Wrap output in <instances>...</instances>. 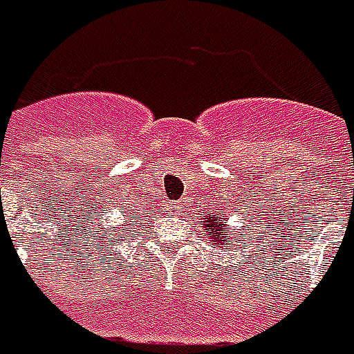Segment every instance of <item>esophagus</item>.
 Instances as JSON below:
<instances>
[{
  "instance_id": "34e87169",
  "label": "esophagus",
  "mask_w": 354,
  "mask_h": 354,
  "mask_svg": "<svg viewBox=\"0 0 354 354\" xmlns=\"http://www.w3.org/2000/svg\"><path fill=\"white\" fill-rule=\"evenodd\" d=\"M182 208H184V203H182V201H176V203H170L169 205V210L170 212H174V214H178Z\"/></svg>"
}]
</instances>
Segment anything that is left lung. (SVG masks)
Returning <instances> with one entry per match:
<instances>
[{"instance_id": "1", "label": "left lung", "mask_w": 354, "mask_h": 354, "mask_svg": "<svg viewBox=\"0 0 354 354\" xmlns=\"http://www.w3.org/2000/svg\"><path fill=\"white\" fill-rule=\"evenodd\" d=\"M201 227L207 233V239L214 246L218 245H231L233 239L227 237V220L225 218H218L216 212L210 210V214L203 218V223ZM237 241V239H235Z\"/></svg>"}]
</instances>
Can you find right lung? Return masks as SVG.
I'll return each mask as SVG.
<instances>
[{
    "label": "right lung",
    "instance_id": "right-lung-1",
    "mask_svg": "<svg viewBox=\"0 0 354 354\" xmlns=\"http://www.w3.org/2000/svg\"><path fill=\"white\" fill-rule=\"evenodd\" d=\"M127 231H131V227H127Z\"/></svg>",
    "mask_w": 354,
    "mask_h": 354
}]
</instances>
